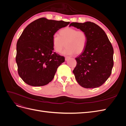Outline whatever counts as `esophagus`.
I'll return each mask as SVG.
<instances>
[{
	"label": "esophagus",
	"mask_w": 126,
	"mask_h": 126,
	"mask_svg": "<svg viewBox=\"0 0 126 126\" xmlns=\"http://www.w3.org/2000/svg\"><path fill=\"white\" fill-rule=\"evenodd\" d=\"M69 58H70V57H65V60H66V61L68 60V59H69Z\"/></svg>",
	"instance_id": "esophagus-1"
}]
</instances>
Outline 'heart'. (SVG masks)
I'll list each match as a JSON object with an SVG mask.
<instances>
[{
  "label": "heart",
  "mask_w": 126,
  "mask_h": 126,
  "mask_svg": "<svg viewBox=\"0 0 126 126\" xmlns=\"http://www.w3.org/2000/svg\"><path fill=\"white\" fill-rule=\"evenodd\" d=\"M59 35L55 33L52 38L53 48L56 52L62 51L65 45L66 48L63 52L64 55H71L75 53L79 55L85 50L87 43V37L84 31L74 28L66 27L60 30Z\"/></svg>",
  "instance_id": "heart-1"
}]
</instances>
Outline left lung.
<instances>
[{
    "mask_svg": "<svg viewBox=\"0 0 126 126\" xmlns=\"http://www.w3.org/2000/svg\"><path fill=\"white\" fill-rule=\"evenodd\" d=\"M74 26L84 31L87 37L85 50L77 58L73 70L79 84L86 88L101 86L111 74L113 66V49L105 32L94 22H72Z\"/></svg>",
    "mask_w": 126,
    "mask_h": 126,
    "instance_id": "left-lung-1",
    "label": "left lung"
}]
</instances>
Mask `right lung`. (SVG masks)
Segmentation results:
<instances>
[{"mask_svg": "<svg viewBox=\"0 0 126 126\" xmlns=\"http://www.w3.org/2000/svg\"><path fill=\"white\" fill-rule=\"evenodd\" d=\"M69 23L40 18L24 29L17 43L16 61L18 74L27 84L43 86L54 78L64 57L53 51L52 36Z\"/></svg>", "mask_w": 126, "mask_h": 126, "instance_id": "add662e5", "label": "right lung"}]
</instances>
